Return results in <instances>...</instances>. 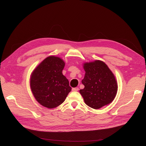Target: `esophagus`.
Masks as SVG:
<instances>
[{
    "label": "esophagus",
    "instance_id": "obj_1",
    "mask_svg": "<svg viewBox=\"0 0 146 146\" xmlns=\"http://www.w3.org/2000/svg\"><path fill=\"white\" fill-rule=\"evenodd\" d=\"M72 90V91H78V88H77V87L73 88Z\"/></svg>",
    "mask_w": 146,
    "mask_h": 146
}]
</instances>
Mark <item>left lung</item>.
Returning <instances> with one entry per match:
<instances>
[{
	"instance_id": "1",
	"label": "left lung",
	"mask_w": 146,
	"mask_h": 146,
	"mask_svg": "<svg viewBox=\"0 0 146 146\" xmlns=\"http://www.w3.org/2000/svg\"><path fill=\"white\" fill-rule=\"evenodd\" d=\"M85 77L82 83L85 86L80 93L85 103L90 107L99 109L114 99L117 91V83L108 66L100 60L85 63Z\"/></svg>"
}]
</instances>
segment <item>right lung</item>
<instances>
[{"mask_svg": "<svg viewBox=\"0 0 146 146\" xmlns=\"http://www.w3.org/2000/svg\"><path fill=\"white\" fill-rule=\"evenodd\" d=\"M64 61L58 56L47 57L31 74L30 88L38 102L54 108L65 100L71 91L69 81L62 71Z\"/></svg>", "mask_w": 146, "mask_h": 146, "instance_id": "1", "label": "right lung"}]
</instances>
